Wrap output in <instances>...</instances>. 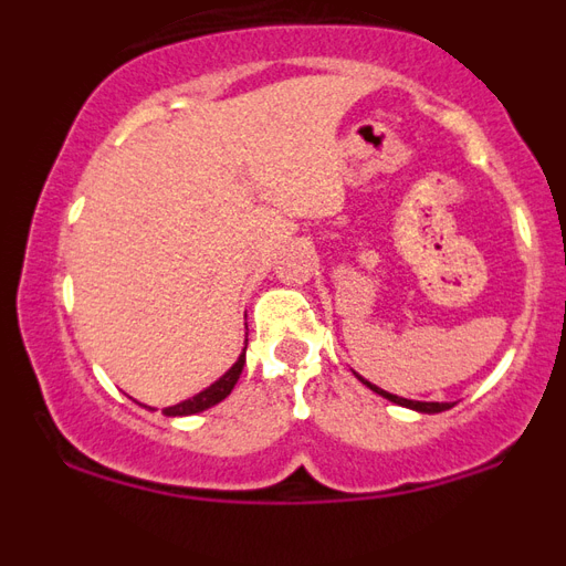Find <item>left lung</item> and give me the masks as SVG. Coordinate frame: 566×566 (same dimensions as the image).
<instances>
[{
    "mask_svg": "<svg viewBox=\"0 0 566 566\" xmlns=\"http://www.w3.org/2000/svg\"><path fill=\"white\" fill-rule=\"evenodd\" d=\"M357 377H359V374H357ZM359 382L368 385V388H371V391H377L379 397L391 399V402L402 405V408H411V411H419V413H439V411H448V408H451L448 402H419V399H402V397H397V394L382 391V388H377V385H371L368 379H363V377H359Z\"/></svg>",
    "mask_w": 566,
    "mask_h": 566,
    "instance_id": "left-lung-1",
    "label": "left lung"
}]
</instances>
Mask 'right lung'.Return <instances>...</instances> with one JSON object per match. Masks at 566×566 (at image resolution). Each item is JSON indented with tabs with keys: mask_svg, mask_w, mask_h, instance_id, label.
Returning a JSON list of instances; mask_svg holds the SVG:
<instances>
[{
	"mask_svg": "<svg viewBox=\"0 0 566 566\" xmlns=\"http://www.w3.org/2000/svg\"><path fill=\"white\" fill-rule=\"evenodd\" d=\"M243 365H247V348H243L238 363H234L218 382H212L209 388H203L201 394H195V397L184 399V402L172 405V408H164V413H167V417H192V413H201L207 411V408H212V405H218L221 399H227L229 394H232L234 382H238L240 371H243ZM149 411H155V408H149Z\"/></svg>",
	"mask_w": 566,
	"mask_h": 566,
	"instance_id": "right-lung-1",
	"label": "right lung"
}]
</instances>
